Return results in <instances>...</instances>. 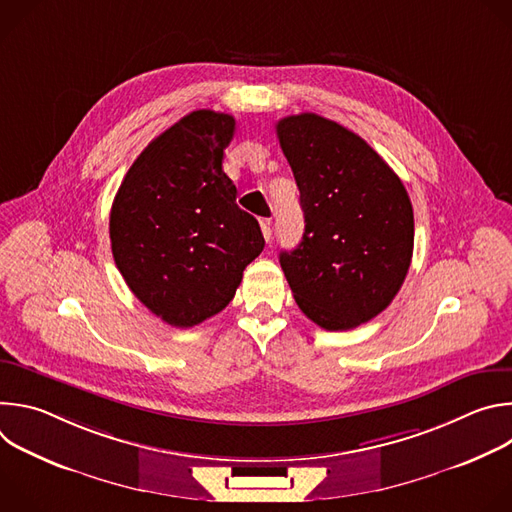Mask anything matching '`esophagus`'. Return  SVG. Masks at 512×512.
Returning <instances> with one entry per match:
<instances>
[{
    "label": "esophagus",
    "mask_w": 512,
    "mask_h": 512,
    "mask_svg": "<svg viewBox=\"0 0 512 512\" xmlns=\"http://www.w3.org/2000/svg\"><path fill=\"white\" fill-rule=\"evenodd\" d=\"M261 233H263L265 241L271 239V233H273V229H271V218H263V221H261Z\"/></svg>",
    "instance_id": "obj_1"
}]
</instances>
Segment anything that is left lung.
<instances>
[{
    "label": "left lung",
    "mask_w": 512,
    "mask_h": 512,
    "mask_svg": "<svg viewBox=\"0 0 512 512\" xmlns=\"http://www.w3.org/2000/svg\"><path fill=\"white\" fill-rule=\"evenodd\" d=\"M277 137L306 218L279 263L300 310L324 330H350L397 296L413 255V206L371 145L316 113L283 117Z\"/></svg>",
    "instance_id": "obj_1"
}]
</instances>
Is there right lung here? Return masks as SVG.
<instances>
[{
  "label": "right lung",
  "instance_id": "obj_1",
  "mask_svg": "<svg viewBox=\"0 0 512 512\" xmlns=\"http://www.w3.org/2000/svg\"><path fill=\"white\" fill-rule=\"evenodd\" d=\"M233 133V115L188 113L137 156L111 206L117 269L135 298L176 328L225 310L265 247L223 172Z\"/></svg>",
  "mask_w": 512,
  "mask_h": 512
}]
</instances>
